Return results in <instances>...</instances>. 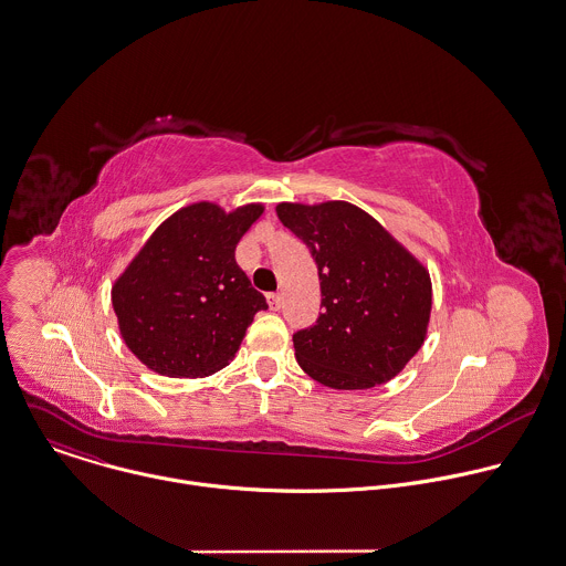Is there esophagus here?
Listing matches in <instances>:
<instances>
[{
  "instance_id": "esophagus-1",
  "label": "esophagus",
  "mask_w": 566,
  "mask_h": 566,
  "mask_svg": "<svg viewBox=\"0 0 566 566\" xmlns=\"http://www.w3.org/2000/svg\"><path fill=\"white\" fill-rule=\"evenodd\" d=\"M266 302H269V308H271V311H280V308H282V295H280V293L266 295Z\"/></svg>"
}]
</instances>
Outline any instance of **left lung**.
I'll list each match as a JSON object with an SVG mask.
<instances>
[{
	"instance_id": "left-lung-1",
	"label": "left lung",
	"mask_w": 566,
	"mask_h": 566,
	"mask_svg": "<svg viewBox=\"0 0 566 566\" xmlns=\"http://www.w3.org/2000/svg\"><path fill=\"white\" fill-rule=\"evenodd\" d=\"M277 218L317 264L322 313L293 335L302 370L335 390H366L397 377L428 335V269L364 209L328 200L280 202Z\"/></svg>"
}]
</instances>
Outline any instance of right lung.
I'll list each match as a JSON object with an SVG mask.
<instances>
[{"mask_svg":"<svg viewBox=\"0 0 566 566\" xmlns=\"http://www.w3.org/2000/svg\"><path fill=\"white\" fill-rule=\"evenodd\" d=\"M262 205L193 202L169 216L112 286L125 346L154 373L196 379L224 368L269 308L235 262Z\"/></svg>","mask_w":566,"mask_h":566,"instance_id":"1","label":"right lung"}]
</instances>
